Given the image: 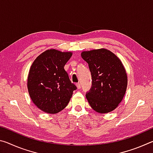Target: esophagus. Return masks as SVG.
<instances>
[{
    "instance_id": "esophagus-1",
    "label": "esophagus",
    "mask_w": 153,
    "mask_h": 153,
    "mask_svg": "<svg viewBox=\"0 0 153 153\" xmlns=\"http://www.w3.org/2000/svg\"><path fill=\"white\" fill-rule=\"evenodd\" d=\"M76 87H77V89H80V88H81V85H80L79 83H77V84H76Z\"/></svg>"
}]
</instances>
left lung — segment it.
<instances>
[{
    "label": "left lung",
    "mask_w": 153,
    "mask_h": 153,
    "mask_svg": "<svg viewBox=\"0 0 153 153\" xmlns=\"http://www.w3.org/2000/svg\"><path fill=\"white\" fill-rule=\"evenodd\" d=\"M81 56L91 72L92 88L86 95L90 107L103 114L115 109L123 100L128 85L122 62L106 48L83 51Z\"/></svg>",
    "instance_id": "obj_1"
}]
</instances>
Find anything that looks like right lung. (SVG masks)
<instances>
[{
    "mask_svg": "<svg viewBox=\"0 0 153 153\" xmlns=\"http://www.w3.org/2000/svg\"><path fill=\"white\" fill-rule=\"evenodd\" d=\"M71 52L48 49L36 58L27 77V89L32 102L44 112L55 114L67 107L77 88L64 66Z\"/></svg>",
    "mask_w": 153,
    "mask_h": 153,
    "instance_id": "add662e5",
    "label": "right lung"
}]
</instances>
